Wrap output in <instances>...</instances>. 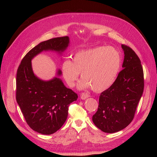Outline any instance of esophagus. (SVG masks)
<instances>
[{
	"instance_id": "34e87169",
	"label": "esophagus",
	"mask_w": 157,
	"mask_h": 157,
	"mask_svg": "<svg viewBox=\"0 0 157 157\" xmlns=\"http://www.w3.org/2000/svg\"><path fill=\"white\" fill-rule=\"evenodd\" d=\"M89 97V95L88 93L86 92H83L81 94H80V98L82 99H86V98H88Z\"/></svg>"
}]
</instances>
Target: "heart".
Here are the masks:
<instances>
[{
  "instance_id": "obj_1",
  "label": "heart",
  "mask_w": 157,
  "mask_h": 157,
  "mask_svg": "<svg viewBox=\"0 0 157 157\" xmlns=\"http://www.w3.org/2000/svg\"><path fill=\"white\" fill-rule=\"evenodd\" d=\"M121 64V55L112 46H98L80 50L73 56V61L65 60L61 73L69 86H75L79 73L82 78L80 89L92 88L99 92L110 87L115 81Z\"/></svg>"
}]
</instances>
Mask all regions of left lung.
<instances>
[{
    "mask_svg": "<svg viewBox=\"0 0 157 157\" xmlns=\"http://www.w3.org/2000/svg\"><path fill=\"white\" fill-rule=\"evenodd\" d=\"M124 59L123 69L115 81L99 98L92 121L99 129L115 133L124 129L134 119L144 89V71L139 57L130 47L122 44Z\"/></svg>",
    "mask_w": 157,
    "mask_h": 157,
    "instance_id": "obj_1",
    "label": "left lung"
}]
</instances>
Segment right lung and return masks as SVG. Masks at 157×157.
Segmentation results:
<instances>
[{"label": "right lung", "instance_id": "obj_1", "mask_svg": "<svg viewBox=\"0 0 157 157\" xmlns=\"http://www.w3.org/2000/svg\"><path fill=\"white\" fill-rule=\"evenodd\" d=\"M69 43L67 36L40 42L24 56L17 71L16 101L27 124L42 134L50 135L60 129L67 118L69 104L77 100L78 95L59 78L48 81L37 78L31 59L44 50L63 52ZM61 74L59 70L58 75Z\"/></svg>", "mask_w": 157, "mask_h": 157}]
</instances>
